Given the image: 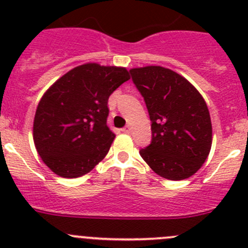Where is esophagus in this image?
Here are the masks:
<instances>
[{"label":"esophagus","mask_w":248,"mask_h":248,"mask_svg":"<svg viewBox=\"0 0 248 248\" xmlns=\"http://www.w3.org/2000/svg\"><path fill=\"white\" fill-rule=\"evenodd\" d=\"M131 131H132L131 126H126L122 128V132H124V133H131Z\"/></svg>","instance_id":"1"}]
</instances>
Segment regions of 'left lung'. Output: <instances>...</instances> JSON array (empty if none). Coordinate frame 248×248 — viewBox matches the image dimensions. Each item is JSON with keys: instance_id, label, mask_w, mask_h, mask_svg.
Masks as SVG:
<instances>
[{"instance_id": "obj_1", "label": "left lung", "mask_w": 248, "mask_h": 248, "mask_svg": "<svg viewBox=\"0 0 248 248\" xmlns=\"http://www.w3.org/2000/svg\"><path fill=\"white\" fill-rule=\"evenodd\" d=\"M151 120V142L139 151L156 174L184 180L199 170L209 156L212 126L202 94L184 77L149 66L129 71Z\"/></svg>"}]
</instances>
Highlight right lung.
I'll use <instances>...</instances> for the list:
<instances>
[{"label":"right lung","mask_w":248,"mask_h":248,"mask_svg":"<svg viewBox=\"0 0 248 248\" xmlns=\"http://www.w3.org/2000/svg\"><path fill=\"white\" fill-rule=\"evenodd\" d=\"M129 79L121 67L86 63L60 78L37 107L33 140L56 175L76 179L108 154L115 134L107 126L109 96Z\"/></svg>","instance_id":"1"}]
</instances>
